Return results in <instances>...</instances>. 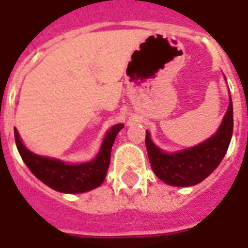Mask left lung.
<instances>
[{
	"label": "left lung",
	"mask_w": 248,
	"mask_h": 248,
	"mask_svg": "<svg viewBox=\"0 0 248 248\" xmlns=\"http://www.w3.org/2000/svg\"><path fill=\"white\" fill-rule=\"evenodd\" d=\"M232 103L222 121V125L211 139L196 147L176 154H164L145 135V145L149 163L156 176L175 187H189L203 182L217 168L227 152L232 136Z\"/></svg>",
	"instance_id": "left-lung-1"
}]
</instances>
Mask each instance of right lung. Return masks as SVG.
<instances>
[{"instance_id": "right-lung-1", "label": "right lung", "mask_w": 248, "mask_h": 248, "mask_svg": "<svg viewBox=\"0 0 248 248\" xmlns=\"http://www.w3.org/2000/svg\"><path fill=\"white\" fill-rule=\"evenodd\" d=\"M123 124H116L107 133L97 157L92 161L69 166L64 161L34 155L24 147L15 128L17 149L31 173L50 188L65 194H81L99 187L104 182L110 163V149Z\"/></svg>"}]
</instances>
